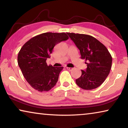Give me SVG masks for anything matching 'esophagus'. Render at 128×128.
I'll use <instances>...</instances> for the list:
<instances>
[{
    "instance_id": "esophagus-1",
    "label": "esophagus",
    "mask_w": 128,
    "mask_h": 128,
    "mask_svg": "<svg viewBox=\"0 0 128 128\" xmlns=\"http://www.w3.org/2000/svg\"><path fill=\"white\" fill-rule=\"evenodd\" d=\"M66 69L69 70H73V68H69V67H66Z\"/></svg>"
}]
</instances>
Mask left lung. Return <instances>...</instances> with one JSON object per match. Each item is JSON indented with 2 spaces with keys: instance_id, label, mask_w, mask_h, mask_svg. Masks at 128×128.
<instances>
[{
  "instance_id": "left-lung-1",
  "label": "left lung",
  "mask_w": 128,
  "mask_h": 128,
  "mask_svg": "<svg viewBox=\"0 0 128 128\" xmlns=\"http://www.w3.org/2000/svg\"><path fill=\"white\" fill-rule=\"evenodd\" d=\"M79 49L81 58L87 62L86 70H81L77 85L85 90H92L100 86L109 74L112 58L104 45L93 36L83 34L67 33Z\"/></svg>"
}]
</instances>
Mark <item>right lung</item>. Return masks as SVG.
I'll use <instances>...</instances> for the list:
<instances>
[{
	"label": "right lung",
	"instance_id": "1",
	"mask_svg": "<svg viewBox=\"0 0 128 128\" xmlns=\"http://www.w3.org/2000/svg\"><path fill=\"white\" fill-rule=\"evenodd\" d=\"M69 38L65 33H44L26 42L19 51L18 66L30 85L38 92H48L56 85L63 67L47 66L54 46Z\"/></svg>",
	"mask_w": 128,
	"mask_h": 128
}]
</instances>
